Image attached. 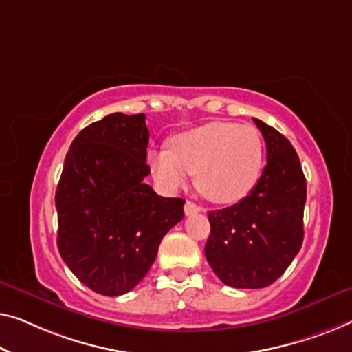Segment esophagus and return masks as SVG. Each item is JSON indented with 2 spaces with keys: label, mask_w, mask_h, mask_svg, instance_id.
<instances>
[{
  "label": "esophagus",
  "mask_w": 352,
  "mask_h": 352,
  "mask_svg": "<svg viewBox=\"0 0 352 352\" xmlns=\"http://www.w3.org/2000/svg\"><path fill=\"white\" fill-rule=\"evenodd\" d=\"M201 210H202V207L195 204V202H191V201H186V202H185V215L199 214Z\"/></svg>",
  "instance_id": "34e87169"
}]
</instances>
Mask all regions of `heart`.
I'll return each instance as SVG.
<instances>
[{"instance_id":"1","label":"heart","mask_w":352,"mask_h":352,"mask_svg":"<svg viewBox=\"0 0 352 352\" xmlns=\"http://www.w3.org/2000/svg\"><path fill=\"white\" fill-rule=\"evenodd\" d=\"M263 140L250 124L212 121L180 132L169 146L148 151L155 180L167 191L180 190L196 175V186L217 204L244 199L263 167Z\"/></svg>"}]
</instances>
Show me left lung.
Returning a JSON list of instances; mask_svg holds the SVG:
<instances>
[{
    "instance_id": "8db88e82",
    "label": "left lung",
    "mask_w": 352,
    "mask_h": 352,
    "mask_svg": "<svg viewBox=\"0 0 352 352\" xmlns=\"http://www.w3.org/2000/svg\"><path fill=\"white\" fill-rule=\"evenodd\" d=\"M254 122L266 143V166L237 204L209 212L206 258L223 284L263 289L284 274L303 242L306 178L295 148L274 127Z\"/></svg>"
}]
</instances>
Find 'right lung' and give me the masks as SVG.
<instances>
[{
  "label": "right lung",
  "instance_id": "obj_1",
  "mask_svg": "<svg viewBox=\"0 0 352 352\" xmlns=\"http://www.w3.org/2000/svg\"><path fill=\"white\" fill-rule=\"evenodd\" d=\"M145 115L113 113L72 142L56 191L57 247L84 285L118 296L140 282L166 232L183 219L180 197L143 182L150 167Z\"/></svg>",
  "mask_w": 352,
  "mask_h": 352
}]
</instances>
